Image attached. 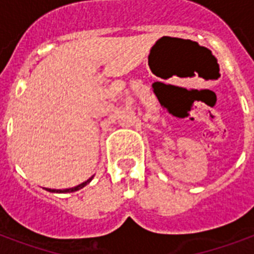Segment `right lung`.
I'll list each match as a JSON object with an SVG mask.
<instances>
[{"mask_svg":"<svg viewBox=\"0 0 254 254\" xmlns=\"http://www.w3.org/2000/svg\"><path fill=\"white\" fill-rule=\"evenodd\" d=\"M92 181V178H89L88 181H85L84 183H81V185L76 186V187H72V189H65V190H51V189H46L47 191H50V192H73V191H77V190L83 189L84 186H87L89 182Z\"/></svg>","mask_w":254,"mask_h":254,"instance_id":"obj_1","label":"right lung"}]
</instances>
